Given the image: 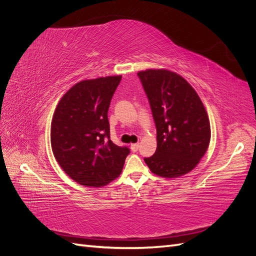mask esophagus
<instances>
[{"label":"esophagus","instance_id":"obj_1","mask_svg":"<svg viewBox=\"0 0 256 256\" xmlns=\"http://www.w3.org/2000/svg\"><path fill=\"white\" fill-rule=\"evenodd\" d=\"M138 143H134V144H131V146H130V148H131V150H132L134 152H138Z\"/></svg>","mask_w":256,"mask_h":256}]
</instances>
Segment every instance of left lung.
<instances>
[{
  "label": "left lung",
  "instance_id": "1",
  "mask_svg": "<svg viewBox=\"0 0 256 256\" xmlns=\"http://www.w3.org/2000/svg\"><path fill=\"white\" fill-rule=\"evenodd\" d=\"M157 129V150L144 158L150 171L176 178L196 166L210 141V124L203 102L182 76L166 69L138 72Z\"/></svg>",
  "mask_w": 256,
  "mask_h": 256
}]
</instances>
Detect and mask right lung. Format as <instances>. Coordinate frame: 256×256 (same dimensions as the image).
Listing matches in <instances>:
<instances>
[{
  "mask_svg": "<svg viewBox=\"0 0 256 256\" xmlns=\"http://www.w3.org/2000/svg\"><path fill=\"white\" fill-rule=\"evenodd\" d=\"M122 76L84 80L62 97L51 122V146L64 172L86 187H102L122 173L130 150L110 138L111 99Z\"/></svg>",
  "mask_w": 256,
  "mask_h": 256,
  "instance_id": "add662e5",
  "label": "right lung"
}]
</instances>
